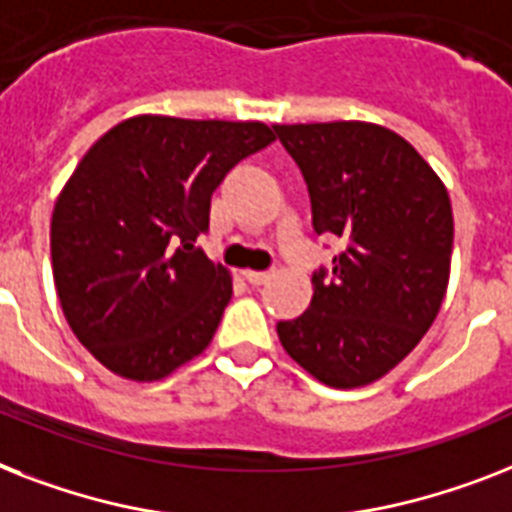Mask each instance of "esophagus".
<instances>
[{
	"label": "esophagus",
	"instance_id": "esophagus-1",
	"mask_svg": "<svg viewBox=\"0 0 512 512\" xmlns=\"http://www.w3.org/2000/svg\"><path fill=\"white\" fill-rule=\"evenodd\" d=\"M244 278H247L252 286H260L270 278V270H244Z\"/></svg>",
	"mask_w": 512,
	"mask_h": 512
}]
</instances>
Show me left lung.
Segmentation results:
<instances>
[{"instance_id":"8db88e82","label":"left lung","mask_w":512,"mask_h":512,"mask_svg":"<svg viewBox=\"0 0 512 512\" xmlns=\"http://www.w3.org/2000/svg\"><path fill=\"white\" fill-rule=\"evenodd\" d=\"M310 189L318 234L344 239L313 302L278 323L286 355L334 389L368 386L400 365L434 323L450 284L447 186L392 128L365 120L273 126Z\"/></svg>"}]
</instances>
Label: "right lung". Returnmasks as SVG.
<instances>
[{
  "label": "right lung",
  "mask_w": 512,
  "mask_h": 512,
  "mask_svg": "<svg viewBox=\"0 0 512 512\" xmlns=\"http://www.w3.org/2000/svg\"><path fill=\"white\" fill-rule=\"evenodd\" d=\"M270 141L260 120L134 115L81 157L52 210V276L107 371L160 381L213 342L234 278L194 242L228 170Z\"/></svg>",
  "instance_id": "right-lung-1"
}]
</instances>
